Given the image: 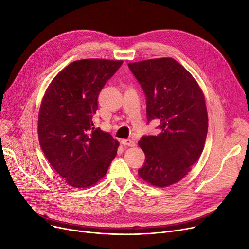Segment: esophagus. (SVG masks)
<instances>
[{
    "mask_svg": "<svg viewBox=\"0 0 249 249\" xmlns=\"http://www.w3.org/2000/svg\"><path fill=\"white\" fill-rule=\"evenodd\" d=\"M121 143L125 146H129V147H135L136 146V143H135V141L131 140V139H122L121 140Z\"/></svg>",
    "mask_w": 249,
    "mask_h": 249,
    "instance_id": "34e87169",
    "label": "esophagus"
}]
</instances>
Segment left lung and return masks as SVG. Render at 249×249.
<instances>
[{"label":"left lung","mask_w":249,"mask_h":249,"mask_svg":"<svg viewBox=\"0 0 249 249\" xmlns=\"http://www.w3.org/2000/svg\"><path fill=\"white\" fill-rule=\"evenodd\" d=\"M147 98V118L159 119L162 132L138 145L145 162L138 170L146 183L166 188L179 182L200 157L209 118L205 95L194 76L172 57L130 62Z\"/></svg>","instance_id":"left-lung-1"}]
</instances>
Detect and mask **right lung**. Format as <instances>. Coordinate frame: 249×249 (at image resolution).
<instances>
[{
    "label": "right lung",
    "mask_w": 249,
    "mask_h": 249,
    "mask_svg": "<svg viewBox=\"0 0 249 249\" xmlns=\"http://www.w3.org/2000/svg\"><path fill=\"white\" fill-rule=\"evenodd\" d=\"M123 60L87 58L65 66L41 99L37 133L41 150L65 183L76 189L96 185L106 175L119 142L95 128L98 95Z\"/></svg>",
    "instance_id": "add662e5"
}]
</instances>
